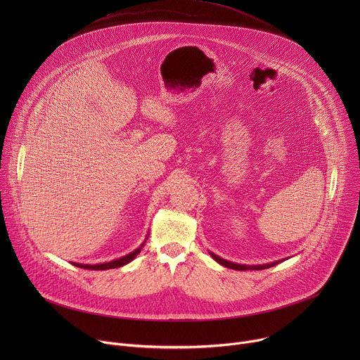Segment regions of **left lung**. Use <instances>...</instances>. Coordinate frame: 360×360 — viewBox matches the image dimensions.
I'll return each mask as SVG.
<instances>
[{
  "mask_svg": "<svg viewBox=\"0 0 360 360\" xmlns=\"http://www.w3.org/2000/svg\"><path fill=\"white\" fill-rule=\"evenodd\" d=\"M211 255H212V258H214V259H215V261H217L218 264H221V265H224V266H226V268L235 269V271H262V269H266V268H271V266L276 265V264H268V265H256V266H246V265H238V264H232V262H228V261H225V259L219 258V256L214 255L212 252H211Z\"/></svg>",
  "mask_w": 360,
  "mask_h": 360,
  "instance_id": "8db88e82",
  "label": "left lung"
}]
</instances>
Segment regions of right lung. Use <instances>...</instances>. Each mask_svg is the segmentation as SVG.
<instances>
[{"instance_id": "1", "label": "right lung", "mask_w": 360, "mask_h": 360, "mask_svg": "<svg viewBox=\"0 0 360 360\" xmlns=\"http://www.w3.org/2000/svg\"><path fill=\"white\" fill-rule=\"evenodd\" d=\"M142 246H143V245H141L138 249H135L134 252L128 253L127 256H122V258H120V259H117V261H111V262H108V264H99V265H82V264H72V265H75V266H78V268H84V269H91V271H105V269L120 268V266H124V265L129 264V262L135 258V256L141 252Z\"/></svg>"}]
</instances>
